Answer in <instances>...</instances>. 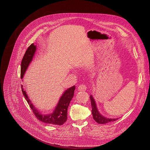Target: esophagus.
I'll use <instances>...</instances> for the list:
<instances>
[{
    "instance_id": "34e87169",
    "label": "esophagus",
    "mask_w": 150,
    "mask_h": 150,
    "mask_svg": "<svg viewBox=\"0 0 150 150\" xmlns=\"http://www.w3.org/2000/svg\"><path fill=\"white\" fill-rule=\"evenodd\" d=\"M78 90L79 91H86L87 90V86L85 85H80L78 87Z\"/></svg>"
}]
</instances>
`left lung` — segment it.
I'll return each instance as SVG.
<instances>
[{
	"label": "left lung",
	"mask_w": 150,
	"mask_h": 150,
	"mask_svg": "<svg viewBox=\"0 0 150 150\" xmlns=\"http://www.w3.org/2000/svg\"><path fill=\"white\" fill-rule=\"evenodd\" d=\"M90 98L91 100L93 117L96 122H97L99 124H105L107 123H109L110 122H114L117 119L106 118V117L103 116L101 114H100V113L98 112V111L97 110L95 100H94V98L93 97V96H90Z\"/></svg>",
	"instance_id": "left-lung-1"
}]
</instances>
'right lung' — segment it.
Returning a JSON list of instances; mask_svg holds the SVG:
<instances>
[{
	"label": "right lung",
	"instance_id": "1",
	"mask_svg": "<svg viewBox=\"0 0 150 150\" xmlns=\"http://www.w3.org/2000/svg\"><path fill=\"white\" fill-rule=\"evenodd\" d=\"M36 50V46L32 43L26 50L25 54L23 58L21 65V78L23 79L24 75L31 63L35 52ZM21 89H22L23 94L28 102L30 108L32 109L33 113L39 120L44 122L45 123L62 125L67 120L68 117V108L71 102V100L74 97V91L75 90V86H73L68 90H67L61 98H60L59 103L56 107L54 112L49 115H43L31 103L25 91L23 88V85H21Z\"/></svg>",
	"mask_w": 150,
	"mask_h": 150
}]
</instances>
